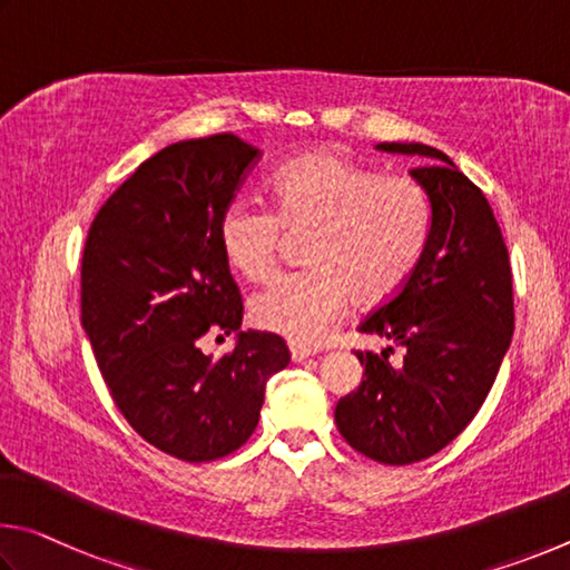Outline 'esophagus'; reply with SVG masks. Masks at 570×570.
Returning a JSON list of instances; mask_svg holds the SVG:
<instances>
[{"mask_svg": "<svg viewBox=\"0 0 570 570\" xmlns=\"http://www.w3.org/2000/svg\"><path fill=\"white\" fill-rule=\"evenodd\" d=\"M317 355V351H313V347H303V345H291V357L293 363H303L307 361V357Z\"/></svg>", "mask_w": 570, "mask_h": 570, "instance_id": "obj_1", "label": "esophagus"}]
</instances>
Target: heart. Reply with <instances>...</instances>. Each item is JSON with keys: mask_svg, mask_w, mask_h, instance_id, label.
<instances>
[{"mask_svg": "<svg viewBox=\"0 0 570 570\" xmlns=\"http://www.w3.org/2000/svg\"><path fill=\"white\" fill-rule=\"evenodd\" d=\"M431 229L433 203L421 179L311 153L277 169L269 209L237 199L219 217L217 235L227 265L249 283L277 273L287 237H307L303 259L311 269L255 295L249 317L259 331L317 345L353 297L373 307L403 291Z\"/></svg>", "mask_w": 570, "mask_h": 570, "instance_id": "heart-1", "label": "heart"}]
</instances>
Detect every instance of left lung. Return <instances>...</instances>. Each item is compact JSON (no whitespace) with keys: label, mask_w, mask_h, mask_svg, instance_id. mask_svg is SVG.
I'll return each mask as SVG.
<instances>
[{"label":"left lung","mask_w":570,"mask_h":570,"mask_svg":"<svg viewBox=\"0 0 570 570\" xmlns=\"http://www.w3.org/2000/svg\"><path fill=\"white\" fill-rule=\"evenodd\" d=\"M417 155L413 167L433 203V229L405 287L367 313L357 331L401 346L404 361L355 351L363 383L335 407L337 431L377 463L407 465L461 435L495 383L513 337V273L501 227L481 187L441 149L381 142Z\"/></svg>","instance_id":"8db88e82"}]
</instances>
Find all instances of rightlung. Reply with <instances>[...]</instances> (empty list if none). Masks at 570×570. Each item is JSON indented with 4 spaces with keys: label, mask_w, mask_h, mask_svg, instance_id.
<instances>
[{
    "label": "right lung",
    "mask_w": 570,
    "mask_h": 570,
    "mask_svg": "<svg viewBox=\"0 0 570 570\" xmlns=\"http://www.w3.org/2000/svg\"><path fill=\"white\" fill-rule=\"evenodd\" d=\"M259 149L223 132L145 159L89 225L82 327L119 413L179 461L235 453L257 428L267 377L291 363L273 333H237L219 361L203 335L243 323V297L219 249V217Z\"/></svg>",
    "instance_id": "obj_1"
}]
</instances>
